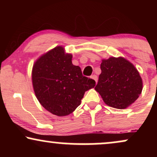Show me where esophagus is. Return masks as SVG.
<instances>
[{
  "instance_id": "esophagus-1",
  "label": "esophagus",
  "mask_w": 157,
  "mask_h": 157,
  "mask_svg": "<svg viewBox=\"0 0 157 157\" xmlns=\"http://www.w3.org/2000/svg\"><path fill=\"white\" fill-rule=\"evenodd\" d=\"M91 78L93 79V80H95V82H97V79H98V78H97V75H92V76H91Z\"/></svg>"
}]
</instances>
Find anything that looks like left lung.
Returning a JSON list of instances; mask_svg holds the SVG:
<instances>
[{"instance_id":"1","label":"left lung","mask_w":157,"mask_h":157,"mask_svg":"<svg viewBox=\"0 0 157 157\" xmlns=\"http://www.w3.org/2000/svg\"><path fill=\"white\" fill-rule=\"evenodd\" d=\"M101 74L94 89L106 105L118 109L128 107L142 93V80L134 66L124 57L102 60Z\"/></svg>"}]
</instances>
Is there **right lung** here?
Returning a JSON list of instances; mask_svg holds the SVG:
<instances>
[{
    "instance_id": "add662e5",
    "label": "right lung",
    "mask_w": 157,
    "mask_h": 157,
    "mask_svg": "<svg viewBox=\"0 0 157 157\" xmlns=\"http://www.w3.org/2000/svg\"><path fill=\"white\" fill-rule=\"evenodd\" d=\"M72 55L57 46L43 55L33 65L32 79L36 97L45 109L59 117L70 114L80 105L95 81L82 75L71 62Z\"/></svg>"
}]
</instances>
